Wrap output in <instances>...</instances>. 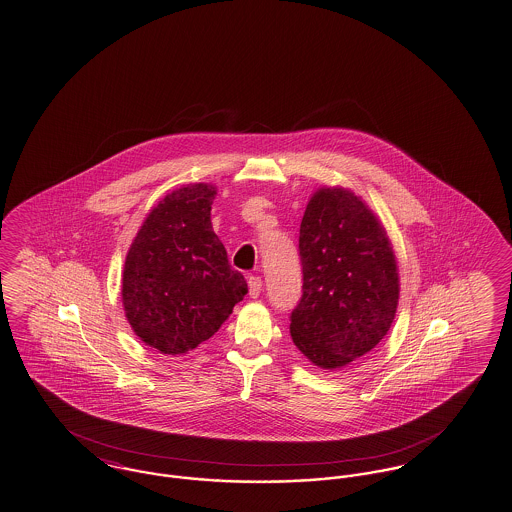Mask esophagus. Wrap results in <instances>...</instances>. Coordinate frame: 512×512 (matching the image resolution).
<instances>
[{
  "label": "esophagus",
  "instance_id": "esophagus-1",
  "mask_svg": "<svg viewBox=\"0 0 512 512\" xmlns=\"http://www.w3.org/2000/svg\"><path fill=\"white\" fill-rule=\"evenodd\" d=\"M262 293V278L260 277H249V295L252 299L260 297Z\"/></svg>",
  "mask_w": 512,
  "mask_h": 512
}]
</instances>
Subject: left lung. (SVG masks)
<instances>
[{"instance_id": "8db88e82", "label": "left lung", "mask_w": 512, "mask_h": 512, "mask_svg": "<svg viewBox=\"0 0 512 512\" xmlns=\"http://www.w3.org/2000/svg\"><path fill=\"white\" fill-rule=\"evenodd\" d=\"M303 295L290 316L299 351L323 370L380 344L398 307V267L378 217L351 190L318 189L299 230Z\"/></svg>"}]
</instances>
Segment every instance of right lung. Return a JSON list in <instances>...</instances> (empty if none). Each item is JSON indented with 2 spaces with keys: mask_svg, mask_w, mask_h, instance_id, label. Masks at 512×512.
<instances>
[{
  "mask_svg": "<svg viewBox=\"0 0 512 512\" xmlns=\"http://www.w3.org/2000/svg\"><path fill=\"white\" fill-rule=\"evenodd\" d=\"M217 190L183 185L151 209L125 258L121 297L147 346L181 355L215 335L247 295L211 226Z\"/></svg>",
  "mask_w": 512,
  "mask_h": 512,
  "instance_id": "1",
  "label": "right lung"
}]
</instances>
